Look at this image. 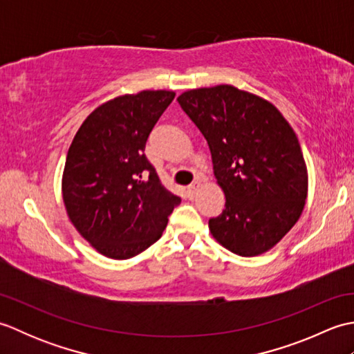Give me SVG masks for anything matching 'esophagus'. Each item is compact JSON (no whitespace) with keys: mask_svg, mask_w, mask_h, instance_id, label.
I'll use <instances>...</instances> for the list:
<instances>
[{"mask_svg":"<svg viewBox=\"0 0 354 354\" xmlns=\"http://www.w3.org/2000/svg\"><path fill=\"white\" fill-rule=\"evenodd\" d=\"M199 187H201V184H199L198 181H194L192 185H189V189H187V193H189V196H190V198H193V196H194V193L198 192Z\"/></svg>","mask_w":354,"mask_h":354,"instance_id":"obj_1","label":"esophagus"}]
</instances>
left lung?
Returning <instances> with one entry per match:
<instances>
[{"instance_id": "8db88e82", "label": "left lung", "mask_w": 354, "mask_h": 354, "mask_svg": "<svg viewBox=\"0 0 354 354\" xmlns=\"http://www.w3.org/2000/svg\"><path fill=\"white\" fill-rule=\"evenodd\" d=\"M178 103L204 135L225 209L209 219L217 243L265 254L301 216L309 175L297 133L272 103L232 85L189 89Z\"/></svg>"}]
</instances>
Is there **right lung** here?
I'll list each match as a JSON object with an SVG mask.
<instances>
[{
    "label": "right lung",
    "mask_w": 354,
    "mask_h": 354,
    "mask_svg": "<svg viewBox=\"0 0 354 354\" xmlns=\"http://www.w3.org/2000/svg\"><path fill=\"white\" fill-rule=\"evenodd\" d=\"M175 93L142 89L97 106L74 135L62 198L74 228L97 252L127 260L162 236L181 198L158 179L146 141Z\"/></svg>",
    "instance_id": "1"
}]
</instances>
